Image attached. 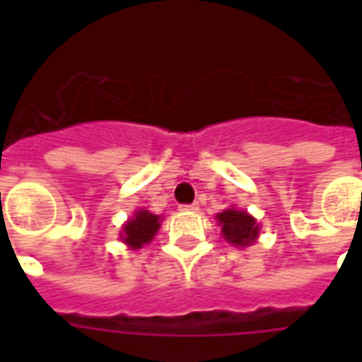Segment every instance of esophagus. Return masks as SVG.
<instances>
[{
    "mask_svg": "<svg viewBox=\"0 0 362 362\" xmlns=\"http://www.w3.org/2000/svg\"><path fill=\"white\" fill-rule=\"evenodd\" d=\"M180 210L182 212H197L199 204H180Z\"/></svg>",
    "mask_w": 362,
    "mask_h": 362,
    "instance_id": "34e87169",
    "label": "esophagus"
}]
</instances>
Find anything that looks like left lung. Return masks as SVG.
Segmentation results:
<instances>
[{
	"label": "left lung",
	"mask_w": 362,
	"mask_h": 362,
	"mask_svg": "<svg viewBox=\"0 0 362 362\" xmlns=\"http://www.w3.org/2000/svg\"><path fill=\"white\" fill-rule=\"evenodd\" d=\"M216 220L221 226V235L233 246H252L259 237L257 220L250 216L246 210L227 209L216 216Z\"/></svg>",
	"instance_id": "obj_1"
}]
</instances>
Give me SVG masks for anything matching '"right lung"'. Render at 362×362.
I'll return each mask as SVG.
<instances>
[{
	"label": "right lung",
	"instance_id": "right-lung-1",
	"mask_svg": "<svg viewBox=\"0 0 362 362\" xmlns=\"http://www.w3.org/2000/svg\"><path fill=\"white\" fill-rule=\"evenodd\" d=\"M159 227H161L159 216L152 214L148 210H136L135 216L125 221L124 227H122L120 238L131 250H139L152 240Z\"/></svg>",
	"mask_w": 362,
	"mask_h": 362
}]
</instances>
